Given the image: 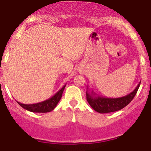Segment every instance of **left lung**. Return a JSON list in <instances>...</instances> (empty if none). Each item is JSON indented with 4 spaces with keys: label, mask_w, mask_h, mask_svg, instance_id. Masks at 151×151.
Listing matches in <instances>:
<instances>
[{
    "label": "left lung",
    "mask_w": 151,
    "mask_h": 151,
    "mask_svg": "<svg viewBox=\"0 0 151 151\" xmlns=\"http://www.w3.org/2000/svg\"><path fill=\"white\" fill-rule=\"evenodd\" d=\"M140 84L138 83L137 87L130 94L116 98H110V97H102L98 95L94 91L93 89L88 91V87L87 86L86 97L89 105L94 109L95 111L100 113H108L112 112H116L122 110V108L127 106L131 101H132L136 93L139 88Z\"/></svg>",
    "instance_id": "obj_1"
}]
</instances>
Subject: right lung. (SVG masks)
<instances>
[{
  "label": "right lung",
  "mask_w": 151,
  "mask_h": 151,
  "mask_svg": "<svg viewBox=\"0 0 151 151\" xmlns=\"http://www.w3.org/2000/svg\"><path fill=\"white\" fill-rule=\"evenodd\" d=\"M66 85H63V87L60 90L58 91L54 96H52L50 98L46 100V101H42V102L33 104H22V103H19L18 101H17V102L18 103L19 105H20L25 110H29L30 112H34V113H48V112H50L54 110L57 105V104L60 101L61 97H62L63 92L64 88L66 87Z\"/></svg>",
  "instance_id": "obj_1"
}]
</instances>
